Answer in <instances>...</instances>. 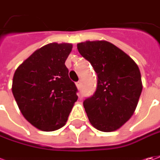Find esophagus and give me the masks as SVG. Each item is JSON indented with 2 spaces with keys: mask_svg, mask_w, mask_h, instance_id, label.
Instances as JSON below:
<instances>
[{
  "mask_svg": "<svg viewBox=\"0 0 160 160\" xmlns=\"http://www.w3.org/2000/svg\"><path fill=\"white\" fill-rule=\"evenodd\" d=\"M76 84H77V87H78V89L80 90V89H81V87H82V83H81V82H80V81H78V82H77V83H76Z\"/></svg>",
  "mask_w": 160,
  "mask_h": 160,
  "instance_id": "esophagus-1",
  "label": "esophagus"
}]
</instances>
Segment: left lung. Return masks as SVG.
Segmentation results:
<instances>
[{
	"instance_id": "left-lung-1",
	"label": "left lung",
	"mask_w": 160,
	"mask_h": 160,
	"mask_svg": "<svg viewBox=\"0 0 160 160\" xmlns=\"http://www.w3.org/2000/svg\"><path fill=\"white\" fill-rule=\"evenodd\" d=\"M78 49L97 74L96 91L83 101L89 121L100 131H114L138 106L142 89L140 70L127 53L108 41L79 43Z\"/></svg>"
}]
</instances>
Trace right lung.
Returning a JSON list of instances; mask_svg holds the SVG:
<instances>
[{
    "instance_id": "obj_1",
    "label": "right lung",
    "mask_w": 160,
    "mask_h": 160,
    "mask_svg": "<svg viewBox=\"0 0 160 160\" xmlns=\"http://www.w3.org/2000/svg\"><path fill=\"white\" fill-rule=\"evenodd\" d=\"M72 45L50 43L35 51L14 74L12 92L23 117L34 127L53 131L65 125L78 88L65 65Z\"/></svg>"
}]
</instances>
